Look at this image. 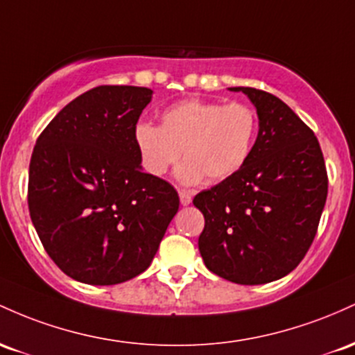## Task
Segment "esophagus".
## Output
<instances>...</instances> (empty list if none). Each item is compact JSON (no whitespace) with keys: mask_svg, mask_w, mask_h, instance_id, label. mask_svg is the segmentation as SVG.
Returning a JSON list of instances; mask_svg holds the SVG:
<instances>
[{"mask_svg":"<svg viewBox=\"0 0 355 355\" xmlns=\"http://www.w3.org/2000/svg\"><path fill=\"white\" fill-rule=\"evenodd\" d=\"M178 193H179V201H181L182 206L191 205V201H193V198H191V194L188 193V191H186V189H179Z\"/></svg>","mask_w":355,"mask_h":355,"instance_id":"esophagus-1","label":"esophagus"}]
</instances>
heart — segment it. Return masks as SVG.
<instances>
[{
    "instance_id": "obj_1",
    "label": "heart",
    "mask_w": 355,
    "mask_h": 355,
    "mask_svg": "<svg viewBox=\"0 0 355 355\" xmlns=\"http://www.w3.org/2000/svg\"><path fill=\"white\" fill-rule=\"evenodd\" d=\"M258 132L252 107L240 102L223 105L188 98L162 110L161 124L141 122L134 129V142L142 167L153 176H162L184 157L178 178L186 184L226 181L248 162Z\"/></svg>"
}]
</instances>
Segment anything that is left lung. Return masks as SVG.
I'll return each instance as SVG.
<instances>
[{
    "label": "left lung",
    "instance_id": "8db88e82",
    "mask_svg": "<svg viewBox=\"0 0 355 355\" xmlns=\"http://www.w3.org/2000/svg\"><path fill=\"white\" fill-rule=\"evenodd\" d=\"M257 109L258 137L240 173L193 199L205 216L199 253L209 272L240 285L288 275L304 260L327 199L315 134L268 92L233 87Z\"/></svg>",
    "mask_w": 355,
    "mask_h": 355
}]
</instances>
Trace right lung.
Instances as JSON below:
<instances>
[{"label": "right lung", "instance_id": "add662e5", "mask_svg": "<svg viewBox=\"0 0 355 355\" xmlns=\"http://www.w3.org/2000/svg\"><path fill=\"white\" fill-rule=\"evenodd\" d=\"M153 90L101 85L40 134L28 208L43 248L73 280L115 285L149 268L179 209L176 189L142 171L134 129Z\"/></svg>", "mask_w": 355, "mask_h": 355}]
</instances>
